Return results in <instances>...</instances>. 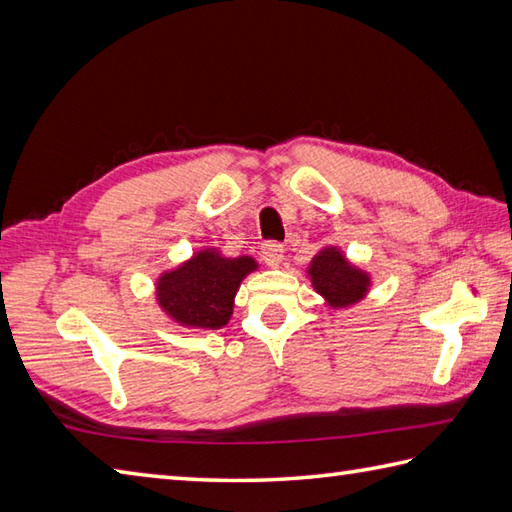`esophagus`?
Masks as SVG:
<instances>
[{
	"label": "esophagus",
	"instance_id": "1",
	"mask_svg": "<svg viewBox=\"0 0 512 512\" xmlns=\"http://www.w3.org/2000/svg\"><path fill=\"white\" fill-rule=\"evenodd\" d=\"M262 257H264V262L268 266L275 268V266H279L281 262H284V246L270 239V242L262 244Z\"/></svg>",
	"mask_w": 512,
	"mask_h": 512
}]
</instances>
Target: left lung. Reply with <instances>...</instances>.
<instances>
[{
	"label": "left lung",
	"instance_id": "left-lung-1",
	"mask_svg": "<svg viewBox=\"0 0 512 512\" xmlns=\"http://www.w3.org/2000/svg\"><path fill=\"white\" fill-rule=\"evenodd\" d=\"M312 286L319 295L328 299L330 306L345 308L365 297L369 288V277L345 262V257L336 248H325L310 264Z\"/></svg>",
	"mask_w": 512,
	"mask_h": 512
}]
</instances>
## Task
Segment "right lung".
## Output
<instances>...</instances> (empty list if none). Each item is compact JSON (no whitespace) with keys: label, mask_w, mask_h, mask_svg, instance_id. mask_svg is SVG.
Segmentation results:
<instances>
[{"label":"right lung","mask_w":512,"mask_h":512,"mask_svg":"<svg viewBox=\"0 0 512 512\" xmlns=\"http://www.w3.org/2000/svg\"><path fill=\"white\" fill-rule=\"evenodd\" d=\"M255 268L250 257L226 259L215 250H200L191 262L158 279V303L180 325L217 330L231 319L235 292Z\"/></svg>","instance_id":"right-lung-1"}]
</instances>
